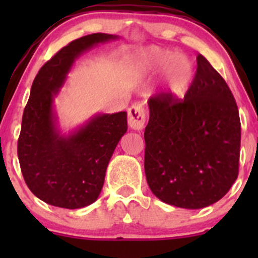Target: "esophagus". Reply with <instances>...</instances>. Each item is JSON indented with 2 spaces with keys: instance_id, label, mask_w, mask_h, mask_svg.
<instances>
[{
  "instance_id": "obj_1",
  "label": "esophagus",
  "mask_w": 258,
  "mask_h": 258,
  "mask_svg": "<svg viewBox=\"0 0 258 258\" xmlns=\"http://www.w3.org/2000/svg\"><path fill=\"white\" fill-rule=\"evenodd\" d=\"M127 118H128V124L132 130H140L144 128L145 121H146V111L144 106L140 103H135L128 108L127 112Z\"/></svg>"
}]
</instances>
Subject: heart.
I'll list each match as a JSON object with an SVG mask.
<instances>
[{
	"mask_svg": "<svg viewBox=\"0 0 258 258\" xmlns=\"http://www.w3.org/2000/svg\"><path fill=\"white\" fill-rule=\"evenodd\" d=\"M136 62L141 69L147 71L157 72L165 69L167 88L173 96H181L184 93L194 76L192 62L184 54L157 46L139 52Z\"/></svg>",
	"mask_w": 258,
	"mask_h": 258,
	"instance_id": "heart-1",
	"label": "heart"
}]
</instances>
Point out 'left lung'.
Listing matches in <instances>:
<instances>
[{
  "mask_svg": "<svg viewBox=\"0 0 258 258\" xmlns=\"http://www.w3.org/2000/svg\"><path fill=\"white\" fill-rule=\"evenodd\" d=\"M145 173L165 204L204 209L222 199L238 176L241 122L235 97L202 54L182 100L161 92L148 100Z\"/></svg>",
  "mask_w": 258,
  "mask_h": 258,
  "instance_id": "obj_1",
  "label": "left lung"
}]
</instances>
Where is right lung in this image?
Returning a JSON list of instances; mask_svg holds the SVG:
<instances>
[{
  "label": "right lung",
  "mask_w": 258,
  "mask_h": 258,
  "mask_svg": "<svg viewBox=\"0 0 258 258\" xmlns=\"http://www.w3.org/2000/svg\"><path fill=\"white\" fill-rule=\"evenodd\" d=\"M117 36L92 33L72 41L46 62L31 87L22 116L17 155L26 184L36 197L76 210L100 196L114 148L127 131V113L92 117L69 136L57 128L53 97L75 59L97 43Z\"/></svg>",
  "instance_id": "add662e5"
}]
</instances>
